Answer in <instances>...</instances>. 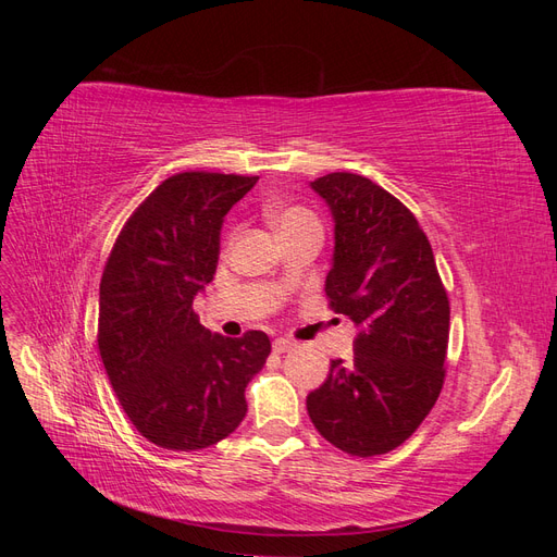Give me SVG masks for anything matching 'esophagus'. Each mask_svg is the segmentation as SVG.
<instances>
[{"label":"esophagus","mask_w":557,"mask_h":557,"mask_svg":"<svg viewBox=\"0 0 557 557\" xmlns=\"http://www.w3.org/2000/svg\"><path fill=\"white\" fill-rule=\"evenodd\" d=\"M297 344L293 342V339H285V336H278V339H274V344H272V348H274V352H288V350H293Z\"/></svg>","instance_id":"34e87169"}]
</instances>
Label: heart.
<instances>
[{
    "instance_id": "b5f03b06",
    "label": "heart",
    "mask_w": 557,
    "mask_h": 557,
    "mask_svg": "<svg viewBox=\"0 0 557 557\" xmlns=\"http://www.w3.org/2000/svg\"><path fill=\"white\" fill-rule=\"evenodd\" d=\"M269 218H272V223L278 230V234L290 232V230L301 227V225L315 223L313 213L307 211V209H301V207H274L272 211H269Z\"/></svg>"
}]
</instances>
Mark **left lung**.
<instances>
[{
  "label": "left lung",
  "mask_w": 557,
  "mask_h": 557,
  "mask_svg": "<svg viewBox=\"0 0 557 557\" xmlns=\"http://www.w3.org/2000/svg\"><path fill=\"white\" fill-rule=\"evenodd\" d=\"M311 188L334 218L330 309L348 315L358 336L352 360H332L307 411L332 446L372 458L407 442L442 393L448 295L425 232L397 197L348 172Z\"/></svg>",
  "instance_id": "8db88e82"
}]
</instances>
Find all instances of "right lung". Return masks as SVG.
Returning <instances> with one entry per match:
<instances>
[{
  "mask_svg": "<svg viewBox=\"0 0 557 557\" xmlns=\"http://www.w3.org/2000/svg\"><path fill=\"white\" fill-rule=\"evenodd\" d=\"M258 176L183 172L117 234L99 283L97 346L132 425L170 450L218 444L244 420L246 385L272 352L260 330L209 332L193 299L213 281L227 211Z\"/></svg>",
  "mask_w": 557,
  "mask_h": 557,
  "instance_id": "right-lung-1",
  "label": "right lung"
}]
</instances>
